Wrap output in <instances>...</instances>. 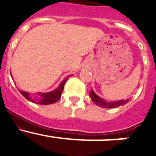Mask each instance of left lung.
I'll return each instance as SVG.
<instances>
[{"label": "left lung", "instance_id": "1", "mask_svg": "<svg viewBox=\"0 0 156 156\" xmlns=\"http://www.w3.org/2000/svg\"><path fill=\"white\" fill-rule=\"evenodd\" d=\"M89 96L91 97L92 101L94 104L98 105L99 107L103 108H118L119 106H122L124 104H127L129 101V99H126V100H120V101H107L106 100L101 98L95 93L93 89L90 92H89Z\"/></svg>", "mask_w": 156, "mask_h": 156}]
</instances>
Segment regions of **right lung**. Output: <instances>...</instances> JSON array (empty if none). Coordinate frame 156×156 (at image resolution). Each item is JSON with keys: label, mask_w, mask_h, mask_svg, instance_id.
Listing matches in <instances>:
<instances>
[{"label": "right lung", "mask_w": 156, "mask_h": 156, "mask_svg": "<svg viewBox=\"0 0 156 156\" xmlns=\"http://www.w3.org/2000/svg\"><path fill=\"white\" fill-rule=\"evenodd\" d=\"M70 76L63 80L61 83L59 84V86H58L57 89L51 92H48V93H35V97H33V96H31L30 93H27V92L22 91V90H20V92L26 99H27L28 101L35 103V104H41V105L53 104V103L57 102L59 98L61 97L62 92L63 90L65 83L67 82V78Z\"/></svg>", "instance_id": "1"}]
</instances>
